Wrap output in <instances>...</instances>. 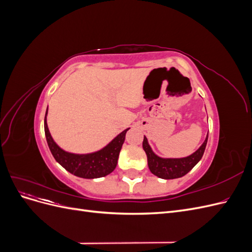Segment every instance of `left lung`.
Returning a JSON list of instances; mask_svg holds the SVG:
<instances>
[{"label":"left lung","mask_w":252,"mask_h":252,"mask_svg":"<svg viewBox=\"0 0 252 252\" xmlns=\"http://www.w3.org/2000/svg\"><path fill=\"white\" fill-rule=\"evenodd\" d=\"M207 141L208 134L206 136L204 143L201 145V147L199 149L193 152L192 155L181 158H159L152 151L146 136H144L143 140V149L146 152L148 167L151 173H154L157 177L161 179L172 180L184 177L185 174H187L197 163L200 162V159L204 155L206 145H207Z\"/></svg>","instance_id":"8db88e82"}]
</instances>
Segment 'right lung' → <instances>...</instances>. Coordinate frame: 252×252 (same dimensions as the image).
I'll use <instances>...</instances> for the list:
<instances>
[{"instance_id": "add662e5", "label": "right lung", "mask_w": 252, "mask_h": 252, "mask_svg": "<svg viewBox=\"0 0 252 252\" xmlns=\"http://www.w3.org/2000/svg\"><path fill=\"white\" fill-rule=\"evenodd\" d=\"M47 111L48 108L44 119L45 135H46L48 147L53 158L61 166L64 167L67 171L83 179H97L106 177L116 169L120 151L123 146L125 135L129 128L118 134L101 150L87 155L71 154V152H67L60 148L57 143L53 141L47 126Z\"/></svg>"}]
</instances>
